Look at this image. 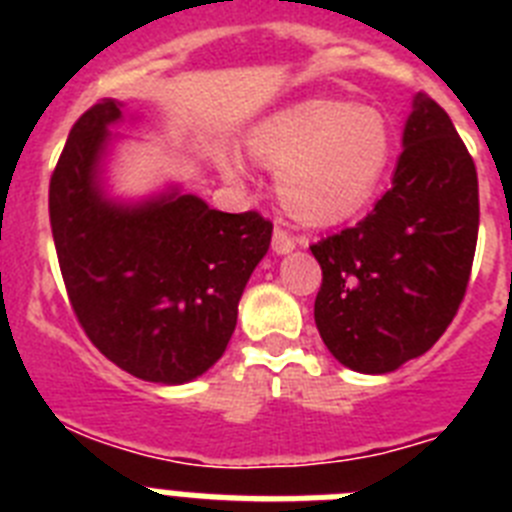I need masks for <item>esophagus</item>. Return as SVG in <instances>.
<instances>
[{"instance_id":"esophagus-1","label":"esophagus","mask_w":512,"mask_h":512,"mask_svg":"<svg viewBox=\"0 0 512 512\" xmlns=\"http://www.w3.org/2000/svg\"><path fill=\"white\" fill-rule=\"evenodd\" d=\"M302 238H295L292 233H287V230L282 228V225H277V230H274V238H271V248H274V253H289V251H295L297 246H302Z\"/></svg>"}]
</instances>
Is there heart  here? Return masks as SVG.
<instances>
[{
	"label": "heart",
	"mask_w": 512,
	"mask_h": 512,
	"mask_svg": "<svg viewBox=\"0 0 512 512\" xmlns=\"http://www.w3.org/2000/svg\"><path fill=\"white\" fill-rule=\"evenodd\" d=\"M246 151L256 164L277 171V194L289 215L330 223L354 212L382 182L392 130L377 107L315 97L256 122ZM217 166L228 182H246L238 153L220 151Z\"/></svg>",
	"instance_id": "heart-1"
}]
</instances>
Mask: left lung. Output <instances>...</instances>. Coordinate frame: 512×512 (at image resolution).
I'll list each match as a JSON object with an SVG mask.
<instances>
[{"label":"left lung","mask_w":512,"mask_h":512,"mask_svg":"<svg viewBox=\"0 0 512 512\" xmlns=\"http://www.w3.org/2000/svg\"><path fill=\"white\" fill-rule=\"evenodd\" d=\"M477 230L472 156L441 104L415 94L392 187L354 228L310 246L323 269L315 325L330 354L361 374L425 354L464 300Z\"/></svg>","instance_id":"8db88e82"}]
</instances>
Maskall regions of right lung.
Returning a JSON list of instances; mask_svg holds the SVG:
<instances>
[{
	"mask_svg": "<svg viewBox=\"0 0 512 512\" xmlns=\"http://www.w3.org/2000/svg\"><path fill=\"white\" fill-rule=\"evenodd\" d=\"M122 107L102 99L71 128L48 192L53 243L89 341L133 377L184 384L225 354L271 223L179 187L112 200L102 174Z\"/></svg>",
	"mask_w": 512,
	"mask_h": 512,
	"instance_id": "add662e5",
	"label": "right lung"
}]
</instances>
